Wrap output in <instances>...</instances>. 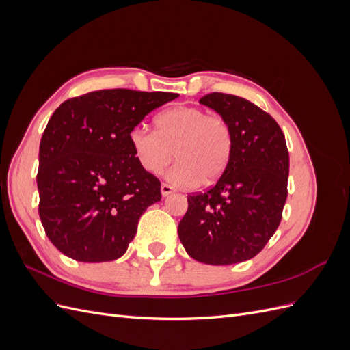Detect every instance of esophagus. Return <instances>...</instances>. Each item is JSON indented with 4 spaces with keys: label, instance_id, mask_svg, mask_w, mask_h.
I'll return each instance as SVG.
<instances>
[{
    "label": "esophagus",
    "instance_id": "obj_1",
    "mask_svg": "<svg viewBox=\"0 0 350 350\" xmlns=\"http://www.w3.org/2000/svg\"><path fill=\"white\" fill-rule=\"evenodd\" d=\"M161 191H162V196H163V197H167V196H171V194L174 193V188H172L171 185H169V184H162Z\"/></svg>",
    "mask_w": 350,
    "mask_h": 350
}]
</instances>
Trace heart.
Instances as JSON below:
<instances>
[{"label":"heart","instance_id":"heart-1","mask_svg":"<svg viewBox=\"0 0 350 350\" xmlns=\"http://www.w3.org/2000/svg\"><path fill=\"white\" fill-rule=\"evenodd\" d=\"M130 144L143 171L159 175L167 172L174 185L191 188L211 184L225 172L232 153V133L228 122L198 107H175L157 115L156 131L137 125L130 133Z\"/></svg>","mask_w":350,"mask_h":350}]
</instances>
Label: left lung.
<instances>
[{"label": "left lung", "mask_w": 350, "mask_h": 350, "mask_svg": "<svg viewBox=\"0 0 350 350\" xmlns=\"http://www.w3.org/2000/svg\"><path fill=\"white\" fill-rule=\"evenodd\" d=\"M200 103L228 122L232 153L213 187L188 196L178 237L189 257L229 266L256 257L279 228L289 153L279 124L257 105L225 93L206 94Z\"/></svg>", "instance_id": "1"}]
</instances>
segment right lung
I'll use <instances>...</instances> for the list:
<instances>
[{"label": "right lung", "mask_w": 350, "mask_h": 350, "mask_svg": "<svg viewBox=\"0 0 350 350\" xmlns=\"http://www.w3.org/2000/svg\"><path fill=\"white\" fill-rule=\"evenodd\" d=\"M179 94L111 89L68 99L52 113L39 146V217L51 242L81 262L124 256L161 183L143 171L130 133Z\"/></svg>", "instance_id": "add662e5"}]
</instances>
